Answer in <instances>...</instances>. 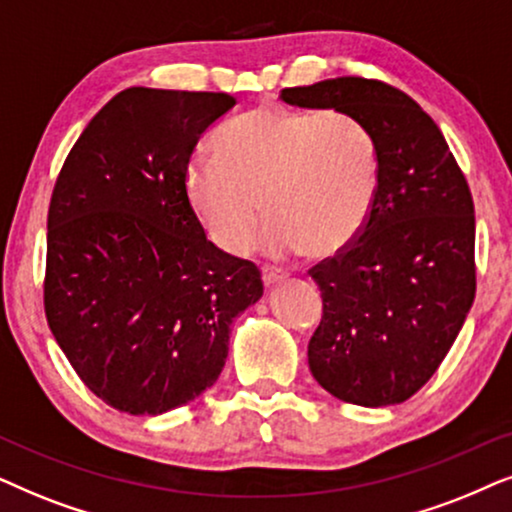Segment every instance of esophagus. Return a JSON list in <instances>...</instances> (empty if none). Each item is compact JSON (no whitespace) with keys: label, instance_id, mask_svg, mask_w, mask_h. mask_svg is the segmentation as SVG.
<instances>
[{"label":"esophagus","instance_id":"34e87169","mask_svg":"<svg viewBox=\"0 0 512 512\" xmlns=\"http://www.w3.org/2000/svg\"><path fill=\"white\" fill-rule=\"evenodd\" d=\"M283 278H285L283 269H276V267H264L262 269V281H264V285H267V288H271V285L278 283V281H283Z\"/></svg>","mask_w":512,"mask_h":512}]
</instances>
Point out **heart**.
Segmentation results:
<instances>
[{
  "label": "heart",
  "instance_id": "obj_1",
  "mask_svg": "<svg viewBox=\"0 0 512 512\" xmlns=\"http://www.w3.org/2000/svg\"><path fill=\"white\" fill-rule=\"evenodd\" d=\"M215 159L187 173V196L215 245L231 255L262 234L269 255L309 248L332 257L363 234L377 203L379 168L372 138L337 112L262 105L229 121L213 140Z\"/></svg>",
  "mask_w": 512,
  "mask_h": 512
}]
</instances>
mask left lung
Masks as SVG:
<instances>
[{
  "label": "left lung",
  "mask_w": 512,
  "mask_h": 512,
  "mask_svg": "<svg viewBox=\"0 0 512 512\" xmlns=\"http://www.w3.org/2000/svg\"><path fill=\"white\" fill-rule=\"evenodd\" d=\"M281 100L358 121L379 168L363 234L309 271L323 297L309 342L311 374L344 403H405L445 360L475 299L466 177L435 121L384 81L325 79L283 88Z\"/></svg>",
  "instance_id": "left-lung-1"
}]
</instances>
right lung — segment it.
Instances as JSON below:
<instances>
[{
    "instance_id": "1",
    "label": "right lung",
    "mask_w": 512,
    "mask_h": 512,
    "mask_svg": "<svg viewBox=\"0 0 512 512\" xmlns=\"http://www.w3.org/2000/svg\"><path fill=\"white\" fill-rule=\"evenodd\" d=\"M227 93L133 86L67 154L46 234L44 309L79 379L128 414H163L220 377L231 323L262 297L255 264L210 243L187 166Z\"/></svg>"
}]
</instances>
